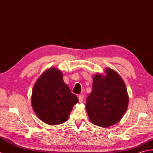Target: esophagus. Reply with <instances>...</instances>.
Returning a JSON list of instances; mask_svg holds the SVG:
<instances>
[{
    "mask_svg": "<svg viewBox=\"0 0 153 153\" xmlns=\"http://www.w3.org/2000/svg\"><path fill=\"white\" fill-rule=\"evenodd\" d=\"M83 98H84V96H82V95H79V100L80 103H81V102H82Z\"/></svg>",
    "mask_w": 153,
    "mask_h": 153,
    "instance_id": "esophagus-1",
    "label": "esophagus"
}]
</instances>
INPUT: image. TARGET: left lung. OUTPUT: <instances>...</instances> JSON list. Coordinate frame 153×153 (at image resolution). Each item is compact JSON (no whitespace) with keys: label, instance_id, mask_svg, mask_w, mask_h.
Returning <instances> with one entry per match:
<instances>
[{"label":"left lung","instance_id":"obj_1","mask_svg":"<svg viewBox=\"0 0 153 153\" xmlns=\"http://www.w3.org/2000/svg\"><path fill=\"white\" fill-rule=\"evenodd\" d=\"M105 75L94 76L92 91L86 101L91 122L108 127L121 120L128 107L129 96L123 79L111 68H105Z\"/></svg>","mask_w":153,"mask_h":153}]
</instances>
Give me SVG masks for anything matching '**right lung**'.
Returning <instances> with one entry per match:
<instances>
[{
  "label": "right lung",
  "instance_id": "1",
  "mask_svg": "<svg viewBox=\"0 0 153 153\" xmlns=\"http://www.w3.org/2000/svg\"><path fill=\"white\" fill-rule=\"evenodd\" d=\"M61 71L55 67L45 71L34 85L31 101L36 116L43 122L56 126L67 121L79 102L64 82Z\"/></svg>",
  "mask_w": 153,
  "mask_h": 153
}]
</instances>
